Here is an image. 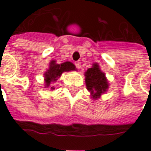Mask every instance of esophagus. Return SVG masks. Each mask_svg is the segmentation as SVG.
Masks as SVG:
<instances>
[{
  "mask_svg": "<svg viewBox=\"0 0 151 151\" xmlns=\"http://www.w3.org/2000/svg\"><path fill=\"white\" fill-rule=\"evenodd\" d=\"M75 65H76V67L77 69H80V68L81 67V64L80 61H76V62L75 63Z\"/></svg>",
  "mask_w": 151,
  "mask_h": 151,
  "instance_id": "1",
  "label": "esophagus"
}]
</instances>
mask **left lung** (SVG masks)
Listing matches in <instances>:
<instances>
[{
  "instance_id": "1",
  "label": "left lung",
  "mask_w": 151,
  "mask_h": 151,
  "mask_svg": "<svg viewBox=\"0 0 151 151\" xmlns=\"http://www.w3.org/2000/svg\"><path fill=\"white\" fill-rule=\"evenodd\" d=\"M86 86L91 92V97L96 100L100 98L101 94L105 93L108 89V81L105 76V73L101 72L99 65L95 63L91 68L85 72Z\"/></svg>"
}]
</instances>
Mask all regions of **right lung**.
<instances>
[{
    "label": "right lung",
    "mask_w": 151,
    "mask_h": 151,
    "mask_svg": "<svg viewBox=\"0 0 151 151\" xmlns=\"http://www.w3.org/2000/svg\"><path fill=\"white\" fill-rule=\"evenodd\" d=\"M76 70V66L71 62L66 61L62 64H56V61L52 60L50 63V68L44 73V81H45V88L50 87L52 82L56 81L58 78H60L62 73L65 71ZM51 90L55 89L54 86L50 87Z\"/></svg>",
    "instance_id": "right-lung-1"
}]
</instances>
